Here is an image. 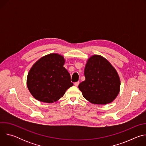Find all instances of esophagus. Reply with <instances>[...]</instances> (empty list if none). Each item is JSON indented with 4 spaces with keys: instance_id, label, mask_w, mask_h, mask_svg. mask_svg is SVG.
<instances>
[{
    "instance_id": "esophagus-1",
    "label": "esophagus",
    "mask_w": 146,
    "mask_h": 146,
    "mask_svg": "<svg viewBox=\"0 0 146 146\" xmlns=\"http://www.w3.org/2000/svg\"><path fill=\"white\" fill-rule=\"evenodd\" d=\"M80 84V82L79 81H77V82H74V86H76V87H77L78 86V84Z\"/></svg>"
}]
</instances>
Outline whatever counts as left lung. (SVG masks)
<instances>
[{"mask_svg": "<svg viewBox=\"0 0 146 146\" xmlns=\"http://www.w3.org/2000/svg\"><path fill=\"white\" fill-rule=\"evenodd\" d=\"M86 80L78 88L83 96L93 104L106 105L119 94L120 79L110 62L104 57L94 55L88 58L84 69Z\"/></svg>", "mask_w": 146, "mask_h": 146, "instance_id": "left-lung-1", "label": "left lung"}]
</instances>
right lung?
Returning a JSON list of instances; mask_svg holds the SVG:
<instances>
[{
	"label": "right lung",
	"instance_id": "obj_1",
	"mask_svg": "<svg viewBox=\"0 0 146 146\" xmlns=\"http://www.w3.org/2000/svg\"><path fill=\"white\" fill-rule=\"evenodd\" d=\"M65 62L63 56L52 53L41 57L32 66L27 83L36 99L48 103L56 102L73 86L70 75L64 67Z\"/></svg>",
	"mask_w": 146,
	"mask_h": 146
}]
</instances>
